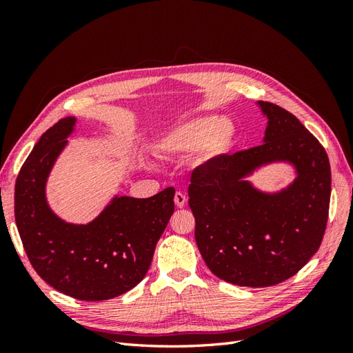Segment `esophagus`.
<instances>
[{"mask_svg":"<svg viewBox=\"0 0 353 353\" xmlns=\"http://www.w3.org/2000/svg\"><path fill=\"white\" fill-rule=\"evenodd\" d=\"M174 200H175V205L178 208H184L185 203H187V196L181 193V191H178V193L175 194V197H174Z\"/></svg>","mask_w":353,"mask_h":353,"instance_id":"1","label":"esophagus"}]
</instances>
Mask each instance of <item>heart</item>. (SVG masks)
I'll use <instances>...</instances> for the list:
<instances>
[{"mask_svg": "<svg viewBox=\"0 0 353 353\" xmlns=\"http://www.w3.org/2000/svg\"><path fill=\"white\" fill-rule=\"evenodd\" d=\"M236 138V126L223 116L191 117L160 135L157 150L163 156L194 153L200 163H212L225 156Z\"/></svg>", "mask_w": 353, "mask_h": 353, "instance_id": "b5f03b06", "label": "heart"}]
</instances>
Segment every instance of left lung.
<instances>
[{"instance_id":"8db88e82","label":"left lung","mask_w":353,"mask_h":353,"mask_svg":"<svg viewBox=\"0 0 353 353\" xmlns=\"http://www.w3.org/2000/svg\"><path fill=\"white\" fill-rule=\"evenodd\" d=\"M268 119L262 144L199 166L188 205L203 261L218 279L244 287L279 284L302 270L321 244L331 194L328 156L294 114L256 101ZM295 172L280 190L250 178L270 164Z\"/></svg>"}]
</instances>
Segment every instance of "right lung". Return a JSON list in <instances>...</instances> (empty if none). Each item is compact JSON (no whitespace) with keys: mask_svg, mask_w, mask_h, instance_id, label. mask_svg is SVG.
I'll return each mask as SVG.
<instances>
[{"mask_svg":"<svg viewBox=\"0 0 353 353\" xmlns=\"http://www.w3.org/2000/svg\"><path fill=\"white\" fill-rule=\"evenodd\" d=\"M78 119L66 116L42 134L14 188V216L38 275L60 293L87 302L108 301L140 283L174 213L175 188L135 199L116 194L87 223L61 219L47 200V183Z\"/></svg>","mask_w":353,"mask_h":353,"instance_id":"right-lung-1","label":"right lung"}]
</instances>
